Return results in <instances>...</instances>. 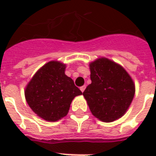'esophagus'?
I'll list each match as a JSON object with an SVG mask.
<instances>
[{
	"mask_svg": "<svg viewBox=\"0 0 156 156\" xmlns=\"http://www.w3.org/2000/svg\"><path fill=\"white\" fill-rule=\"evenodd\" d=\"M85 88H86V86H82V87H80L81 91H82V92H83V91H84V90H85Z\"/></svg>",
	"mask_w": 156,
	"mask_h": 156,
	"instance_id": "obj_1",
	"label": "esophagus"
}]
</instances>
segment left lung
<instances>
[{"mask_svg":"<svg viewBox=\"0 0 156 156\" xmlns=\"http://www.w3.org/2000/svg\"><path fill=\"white\" fill-rule=\"evenodd\" d=\"M89 66L91 83L83 95L91 113L104 122L121 118L134 96L133 79L122 66L105 57Z\"/></svg>","mask_w":156,"mask_h":156,"instance_id":"1","label":"left lung"}]
</instances>
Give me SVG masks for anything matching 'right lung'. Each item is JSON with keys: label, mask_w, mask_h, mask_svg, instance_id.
<instances>
[{"label": "right lung", "mask_w": 156, "mask_h": 156, "mask_svg": "<svg viewBox=\"0 0 156 156\" xmlns=\"http://www.w3.org/2000/svg\"><path fill=\"white\" fill-rule=\"evenodd\" d=\"M65 70V64L49 61L35 73L25 89L28 105L45 121H56L66 116L72 100L82 95Z\"/></svg>", "instance_id": "add662e5"}]
</instances>
